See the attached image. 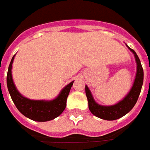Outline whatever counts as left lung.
<instances>
[{"instance_id": "1", "label": "left lung", "mask_w": 150, "mask_h": 150, "mask_svg": "<svg viewBox=\"0 0 150 150\" xmlns=\"http://www.w3.org/2000/svg\"><path fill=\"white\" fill-rule=\"evenodd\" d=\"M127 47L131 50V52H133L134 55L137 65V72L131 90L122 100L118 102L114 105H100L95 101L91 91L89 90L88 86L85 85V94L88 100L89 109L91 113L98 118H100L105 120H115L117 119H120L131 110L138 100L144 81V70L139 58L138 57L135 51L130 49L128 45Z\"/></svg>"}]
</instances>
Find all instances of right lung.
<instances>
[{
    "instance_id": "add662e5",
    "label": "right lung",
    "mask_w": 150,
    "mask_h": 150,
    "mask_svg": "<svg viewBox=\"0 0 150 150\" xmlns=\"http://www.w3.org/2000/svg\"><path fill=\"white\" fill-rule=\"evenodd\" d=\"M15 55L11 60L8 68L6 83L9 93L17 110L25 117L38 122L49 121L59 116L65 110L67 97L74 81L66 85L60 91L59 96L52 100H33L25 98L17 91L12 79L11 69Z\"/></svg>"
}]
</instances>
